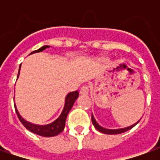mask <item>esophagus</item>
Masks as SVG:
<instances>
[{"mask_svg": "<svg viewBox=\"0 0 160 160\" xmlns=\"http://www.w3.org/2000/svg\"><path fill=\"white\" fill-rule=\"evenodd\" d=\"M89 92V87L87 86H83V87L80 88V95H87Z\"/></svg>", "mask_w": 160, "mask_h": 160, "instance_id": "esophagus-1", "label": "esophagus"}]
</instances>
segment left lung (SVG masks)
Returning <instances> with one entry per match:
<instances>
[{"label":"left lung","mask_w":160,"mask_h":160,"mask_svg":"<svg viewBox=\"0 0 160 160\" xmlns=\"http://www.w3.org/2000/svg\"><path fill=\"white\" fill-rule=\"evenodd\" d=\"M92 123H93L95 128H96L97 130L99 131V132H101V133H104V134H122V133H124V132H126V131L131 129L132 128L134 127V126H135V125L140 122V120L138 121L137 122H135V123L133 124V125L129 126V127L123 128H118V129H108V128H104L101 127L100 125L96 122V120H95V118H94L93 115L92 114Z\"/></svg>","instance_id":"left-lung-1"}]
</instances>
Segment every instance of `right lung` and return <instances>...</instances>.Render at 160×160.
Segmentation results:
<instances>
[{"instance_id":"add662e5","label":"right lung","mask_w":160,"mask_h":160,"mask_svg":"<svg viewBox=\"0 0 160 160\" xmlns=\"http://www.w3.org/2000/svg\"><path fill=\"white\" fill-rule=\"evenodd\" d=\"M50 46L49 45H44L41 47L40 49H37L35 51H32L31 54H33V53L37 52H41L42 50H44L47 48H49ZM30 54V55H31ZM20 67H21V64L19 66V73H18V77L19 75V70H20ZM17 77V79H18ZM79 97V92L78 91H75V92H69L66 96V98H65V104H64V108H63L62 113L60 115V117L56 120H55L53 122L49 124H47V125H37V124L31 123L29 122L26 121L24 118L19 115V111L16 108V105L14 104V108H15L16 114L18 116L19 121L21 122V123L25 126V127L30 130L31 132H32L34 134H38V135H41V136H43V137H52V136H56L57 134H59L62 131H63L64 128H65V122H66V118L68 117V115L69 113L70 110L73 107L74 102L77 99V98Z\"/></svg>"}]
</instances>
